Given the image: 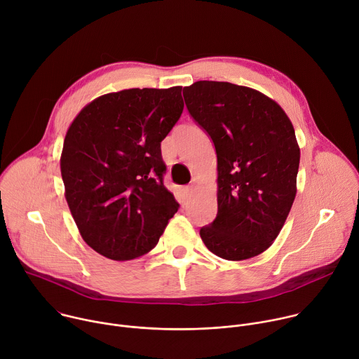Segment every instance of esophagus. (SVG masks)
Masks as SVG:
<instances>
[{"mask_svg": "<svg viewBox=\"0 0 359 359\" xmlns=\"http://www.w3.org/2000/svg\"><path fill=\"white\" fill-rule=\"evenodd\" d=\"M193 193H194V184L184 187V194H186V197H187V198H190V197L193 196Z\"/></svg>", "mask_w": 359, "mask_h": 359, "instance_id": "1", "label": "esophagus"}]
</instances>
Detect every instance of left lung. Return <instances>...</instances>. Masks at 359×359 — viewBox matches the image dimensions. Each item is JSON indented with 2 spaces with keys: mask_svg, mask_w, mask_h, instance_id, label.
Wrapping results in <instances>:
<instances>
[{
  "mask_svg": "<svg viewBox=\"0 0 359 359\" xmlns=\"http://www.w3.org/2000/svg\"><path fill=\"white\" fill-rule=\"evenodd\" d=\"M183 96L217 155V216L200 237L224 260L255 257L277 238L295 198L294 126L276 100L247 86L197 81Z\"/></svg>",
  "mask_w": 359,
  "mask_h": 359,
  "instance_id": "8db88e82",
  "label": "left lung"
}]
</instances>
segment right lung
Returning a JSON list of instances; mask_svg holds the SVG:
<instances>
[{
    "instance_id": "obj_1",
    "label": "right lung",
    "mask_w": 359,
    "mask_h": 359,
    "mask_svg": "<svg viewBox=\"0 0 359 359\" xmlns=\"http://www.w3.org/2000/svg\"><path fill=\"white\" fill-rule=\"evenodd\" d=\"M182 86L132 88L88 104L65 135L61 175L83 241L125 262L149 252L179 209L161 142L183 112Z\"/></svg>"
}]
</instances>
